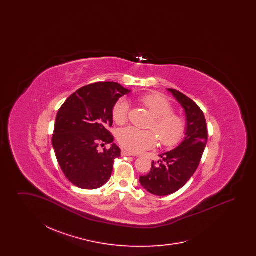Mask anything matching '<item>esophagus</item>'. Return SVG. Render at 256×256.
<instances>
[{
	"mask_svg": "<svg viewBox=\"0 0 256 256\" xmlns=\"http://www.w3.org/2000/svg\"><path fill=\"white\" fill-rule=\"evenodd\" d=\"M121 154H122V156H135V154L132 152H128L126 150H122Z\"/></svg>",
	"mask_w": 256,
	"mask_h": 256,
	"instance_id": "34e87169",
	"label": "esophagus"
}]
</instances>
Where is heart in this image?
<instances>
[{
	"label": "heart",
	"instance_id": "b5f03b06",
	"mask_svg": "<svg viewBox=\"0 0 256 256\" xmlns=\"http://www.w3.org/2000/svg\"><path fill=\"white\" fill-rule=\"evenodd\" d=\"M138 102L143 106L154 117L150 128L154 130H144L134 126H126L120 130L117 139L122 148L132 152H141L152 148L160 140L165 148L178 146L184 138L187 124L184 118L174 113V108L166 98L156 94L146 93L137 98ZM130 104L124 98H119L112 108V118L117 124L128 121Z\"/></svg>",
	"mask_w": 256,
	"mask_h": 256
}]
</instances>
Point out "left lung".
<instances>
[{
	"mask_svg": "<svg viewBox=\"0 0 256 256\" xmlns=\"http://www.w3.org/2000/svg\"><path fill=\"white\" fill-rule=\"evenodd\" d=\"M182 104L186 115L187 130L182 143L174 150L160 154V161H152V170L139 178L148 192L168 196L187 183L198 169L207 144L204 114L190 98L176 89H168Z\"/></svg>",
	"mask_w": 256,
	"mask_h": 256,
	"instance_id": "8db88e82",
	"label": "left lung"
}]
</instances>
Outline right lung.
<instances>
[{
	"mask_svg": "<svg viewBox=\"0 0 256 256\" xmlns=\"http://www.w3.org/2000/svg\"><path fill=\"white\" fill-rule=\"evenodd\" d=\"M130 92L117 82H96L80 88L61 106L52 142L61 170L74 186L97 189L110 180L114 160L121 156L108 130L112 108ZM108 144L110 149L103 147Z\"/></svg>",
	"mask_w": 256,
	"mask_h": 256,
	"instance_id": "1",
	"label": "right lung"
}]
</instances>
